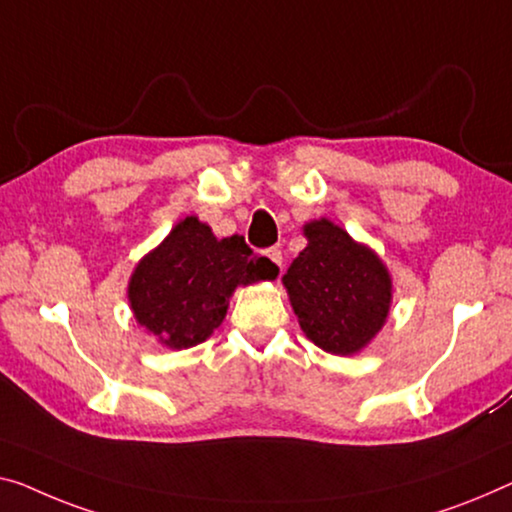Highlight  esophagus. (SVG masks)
<instances>
[{
	"instance_id": "1",
	"label": "esophagus",
	"mask_w": 512,
	"mask_h": 512,
	"mask_svg": "<svg viewBox=\"0 0 512 512\" xmlns=\"http://www.w3.org/2000/svg\"><path fill=\"white\" fill-rule=\"evenodd\" d=\"M264 257L269 259L271 262V266H273V271L278 273H282V253H280V248H269V250H264Z\"/></svg>"
}]
</instances>
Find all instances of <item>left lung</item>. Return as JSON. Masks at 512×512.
<instances>
[{"label": "left lung", "instance_id": "left-lung-1", "mask_svg": "<svg viewBox=\"0 0 512 512\" xmlns=\"http://www.w3.org/2000/svg\"><path fill=\"white\" fill-rule=\"evenodd\" d=\"M305 246L282 285L308 340L338 356L358 354L381 331L391 308V276L375 250L329 218L303 227Z\"/></svg>", "mask_w": 512, "mask_h": 512}]
</instances>
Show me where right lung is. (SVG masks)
I'll list each match as a JSON object with an SVG mask.
<instances>
[{"mask_svg": "<svg viewBox=\"0 0 512 512\" xmlns=\"http://www.w3.org/2000/svg\"><path fill=\"white\" fill-rule=\"evenodd\" d=\"M276 276L243 236L216 239L209 225L188 216L135 266L128 301L137 324L160 345L188 349L223 324L236 287Z\"/></svg>", "mask_w": 512, "mask_h": 512, "instance_id": "right-lung-1", "label": "right lung"}]
</instances>
